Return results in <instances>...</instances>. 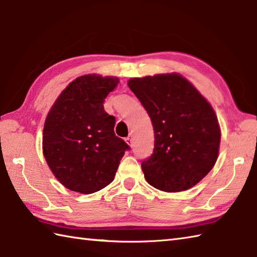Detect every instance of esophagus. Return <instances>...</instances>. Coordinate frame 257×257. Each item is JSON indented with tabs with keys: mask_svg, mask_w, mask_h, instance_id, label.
<instances>
[{
	"mask_svg": "<svg viewBox=\"0 0 257 257\" xmlns=\"http://www.w3.org/2000/svg\"><path fill=\"white\" fill-rule=\"evenodd\" d=\"M124 141H125V143H127L129 146H132V145H133V138L130 137V136H129V137L125 138V139H124Z\"/></svg>",
	"mask_w": 257,
	"mask_h": 257,
	"instance_id": "1",
	"label": "esophagus"
}]
</instances>
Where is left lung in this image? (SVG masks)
Returning a JSON list of instances; mask_svg holds the SVG:
<instances>
[{"label":"left lung","mask_w":257,"mask_h":257,"mask_svg":"<svg viewBox=\"0 0 257 257\" xmlns=\"http://www.w3.org/2000/svg\"><path fill=\"white\" fill-rule=\"evenodd\" d=\"M128 86L154 125V154L141 163L147 182L166 192L193 188L219 157L221 129L211 103L177 73L130 78Z\"/></svg>","instance_id":"8db88e82"}]
</instances>
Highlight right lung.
<instances>
[{"label":"right lung","instance_id":"obj_1","mask_svg":"<svg viewBox=\"0 0 257 257\" xmlns=\"http://www.w3.org/2000/svg\"><path fill=\"white\" fill-rule=\"evenodd\" d=\"M119 84L113 76H80L54 102L43 130V155L65 188L90 194L110 184L129 146L113 132L116 119L103 109Z\"/></svg>","mask_w":257,"mask_h":257}]
</instances>
